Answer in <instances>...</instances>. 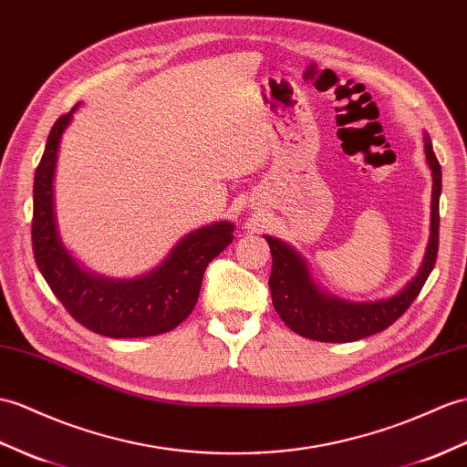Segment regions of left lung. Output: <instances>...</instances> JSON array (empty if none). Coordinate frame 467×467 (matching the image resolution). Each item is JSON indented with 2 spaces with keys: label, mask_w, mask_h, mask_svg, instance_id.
Returning a JSON list of instances; mask_svg holds the SVG:
<instances>
[{
  "label": "left lung",
  "mask_w": 467,
  "mask_h": 467,
  "mask_svg": "<svg viewBox=\"0 0 467 467\" xmlns=\"http://www.w3.org/2000/svg\"><path fill=\"white\" fill-rule=\"evenodd\" d=\"M424 149L433 179L431 234L424 265L400 295L380 302H364V305L336 300L312 283L308 266L298 253L273 236H265L273 253V270L268 278L270 295H273L275 310L290 330L318 342H354L386 330L416 300L436 265L440 243L441 167L431 149L430 137H424Z\"/></svg>",
  "instance_id": "1"
}]
</instances>
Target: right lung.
Wrapping results in <instances>:
<instances>
[{
	"mask_svg": "<svg viewBox=\"0 0 467 467\" xmlns=\"http://www.w3.org/2000/svg\"><path fill=\"white\" fill-rule=\"evenodd\" d=\"M73 111L61 115L51 127L36 169L31 221L36 265L63 308L87 330L109 338H143L169 332L197 305L204 270L233 243V224L216 223L187 234L165 263L137 280L115 283L87 275L63 248L53 213L57 149Z\"/></svg>",
	"mask_w": 467,
	"mask_h": 467,
	"instance_id": "add662e5",
	"label": "right lung"
}]
</instances>
